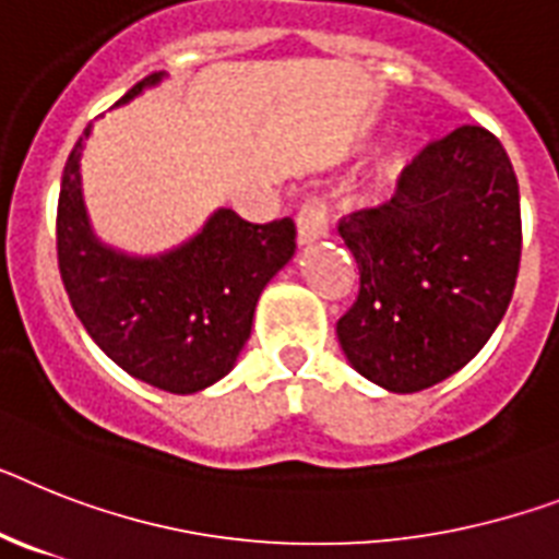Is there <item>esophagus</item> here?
<instances>
[{
  "label": "esophagus",
  "mask_w": 559,
  "mask_h": 559,
  "mask_svg": "<svg viewBox=\"0 0 559 559\" xmlns=\"http://www.w3.org/2000/svg\"><path fill=\"white\" fill-rule=\"evenodd\" d=\"M322 237H329V205L322 200H308L297 214V242L311 246Z\"/></svg>",
  "instance_id": "34e87169"
}]
</instances>
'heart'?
<instances>
[{
  "mask_svg": "<svg viewBox=\"0 0 559 559\" xmlns=\"http://www.w3.org/2000/svg\"><path fill=\"white\" fill-rule=\"evenodd\" d=\"M405 163H408V159H405V154H400V151H396V154H391L389 159L382 163L380 177H377V179H380V186L382 188L394 186L396 179H400L405 174Z\"/></svg>",
  "mask_w": 559,
  "mask_h": 559,
  "instance_id": "heart-1",
  "label": "heart"
}]
</instances>
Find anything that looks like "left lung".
Returning <instances> with one entry per match:
<instances>
[{
  "instance_id": "obj_1",
  "label": "left lung",
  "mask_w": 559,
  "mask_h": 559,
  "mask_svg": "<svg viewBox=\"0 0 559 559\" xmlns=\"http://www.w3.org/2000/svg\"><path fill=\"white\" fill-rule=\"evenodd\" d=\"M359 294L336 322L345 357L394 394L477 357L509 308L523 251L520 186L479 124L428 142L389 202L340 219Z\"/></svg>"
}]
</instances>
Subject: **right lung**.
Listing matches in <instances>:
<instances>
[{
    "label": "right lung",
    "mask_w": 559,
    "mask_h": 559,
    "mask_svg": "<svg viewBox=\"0 0 559 559\" xmlns=\"http://www.w3.org/2000/svg\"><path fill=\"white\" fill-rule=\"evenodd\" d=\"M151 73L117 105L163 80ZM91 124L62 170L57 257L73 311L99 348L136 380L193 394L234 368L251 336L253 308L271 276L294 257L288 216L253 225L219 207L197 237L159 257L103 246L87 223L80 159Z\"/></svg>",
    "instance_id": "1"
}]
</instances>
